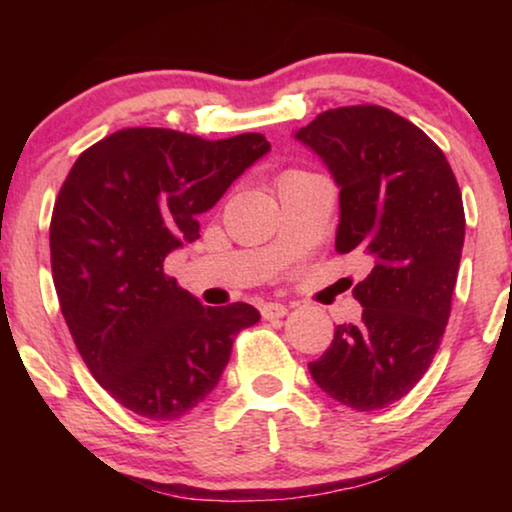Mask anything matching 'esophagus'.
Masks as SVG:
<instances>
[{
    "label": "esophagus",
    "mask_w": 512,
    "mask_h": 512,
    "mask_svg": "<svg viewBox=\"0 0 512 512\" xmlns=\"http://www.w3.org/2000/svg\"><path fill=\"white\" fill-rule=\"evenodd\" d=\"M286 312H289V310H286V305H282V303H268V305L261 307L263 319H268V321H272V319H282Z\"/></svg>",
    "instance_id": "obj_1"
}]
</instances>
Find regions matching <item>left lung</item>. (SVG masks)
I'll list each match as a JSON object with an SVG mask.
<instances>
[{"label":"left lung","instance_id":"left-lung-1","mask_svg":"<svg viewBox=\"0 0 512 512\" xmlns=\"http://www.w3.org/2000/svg\"><path fill=\"white\" fill-rule=\"evenodd\" d=\"M296 139L340 188L335 251L373 258L354 286L361 321L335 328L310 375L347 408H387L422 380L450 319L466 230L459 184L417 125L377 104L328 109Z\"/></svg>","mask_w":512,"mask_h":512}]
</instances>
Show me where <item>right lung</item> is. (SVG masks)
I'll list each match as a JSON object with an SVG mask.
<instances>
[{
    "instance_id": "add662e5",
    "label": "right lung",
    "mask_w": 512,
    "mask_h": 512,
    "mask_svg": "<svg viewBox=\"0 0 512 512\" xmlns=\"http://www.w3.org/2000/svg\"><path fill=\"white\" fill-rule=\"evenodd\" d=\"M270 151L258 132L209 139L125 128L81 153L51 219V268L62 317L102 389L146 419H179L205 401L242 328L247 303L205 307L163 270L200 237L240 174Z\"/></svg>"
}]
</instances>
